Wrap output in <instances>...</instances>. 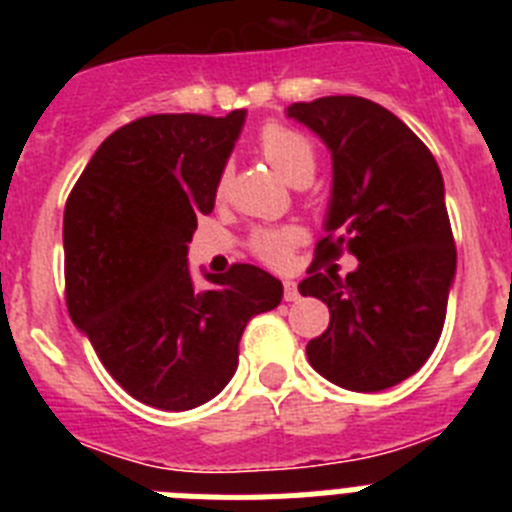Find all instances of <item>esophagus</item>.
I'll use <instances>...</instances> for the list:
<instances>
[{
  "instance_id": "obj_1",
  "label": "esophagus",
  "mask_w": 512,
  "mask_h": 512,
  "mask_svg": "<svg viewBox=\"0 0 512 512\" xmlns=\"http://www.w3.org/2000/svg\"><path fill=\"white\" fill-rule=\"evenodd\" d=\"M284 300L287 302L300 300V289H297V284L292 282V279H287V282H284Z\"/></svg>"
}]
</instances>
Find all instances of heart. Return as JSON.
Listing matches in <instances>:
<instances>
[{
	"label": "heart",
	"instance_id": "1",
	"mask_svg": "<svg viewBox=\"0 0 512 512\" xmlns=\"http://www.w3.org/2000/svg\"><path fill=\"white\" fill-rule=\"evenodd\" d=\"M259 148L264 158L269 161L279 174L292 184L310 182L318 166L315 146L305 133L295 128H287L282 122H269L259 133ZM230 189V169L220 171L215 184L217 200H223ZM305 241V233L295 225H284V228H261L251 235V251L261 261L271 266H287L300 243Z\"/></svg>",
	"mask_w": 512,
	"mask_h": 512
}]
</instances>
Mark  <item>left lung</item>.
I'll return each instance as SVG.
<instances>
[{
  "label": "left lung",
  "mask_w": 512,
  "mask_h": 512,
  "mask_svg": "<svg viewBox=\"0 0 512 512\" xmlns=\"http://www.w3.org/2000/svg\"><path fill=\"white\" fill-rule=\"evenodd\" d=\"M333 158L325 238L300 295L328 305L323 336L307 343L312 369L351 392L413 377L441 338L456 274L443 176L413 130L364 97H320L287 107ZM343 250L360 266L322 269Z\"/></svg>",
  "instance_id": "8db88e82"
}]
</instances>
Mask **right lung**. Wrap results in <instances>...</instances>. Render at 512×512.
Returning <instances> with one entry per match:
<instances>
[{
  "mask_svg": "<svg viewBox=\"0 0 512 512\" xmlns=\"http://www.w3.org/2000/svg\"><path fill=\"white\" fill-rule=\"evenodd\" d=\"M246 110L225 117L148 115L104 140L63 210L66 305L104 369L130 397L192 410L238 369L248 320L282 302V282L253 264L205 274L187 243L215 207V184Z\"/></svg>",
  "mask_w": 512,
  "mask_h": 512,
  "instance_id": "add662e5",
  "label": "right lung"
}]
</instances>
